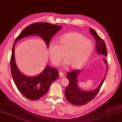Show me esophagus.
I'll use <instances>...</instances> for the list:
<instances>
[{
	"instance_id": "obj_1",
	"label": "esophagus",
	"mask_w": 122,
	"mask_h": 122,
	"mask_svg": "<svg viewBox=\"0 0 122 122\" xmlns=\"http://www.w3.org/2000/svg\"><path fill=\"white\" fill-rule=\"evenodd\" d=\"M59 76H60V77H64V73L62 72H59Z\"/></svg>"
}]
</instances>
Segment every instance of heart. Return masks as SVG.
<instances>
[{
    "mask_svg": "<svg viewBox=\"0 0 122 122\" xmlns=\"http://www.w3.org/2000/svg\"><path fill=\"white\" fill-rule=\"evenodd\" d=\"M93 44L91 40L82 34L72 32L64 34L57 39V44L51 42L48 50L50 61L54 65H58L64 57L63 65L72 69L81 67L92 53Z\"/></svg>",
    "mask_w": 122,
    "mask_h": 122,
    "instance_id": "heart-1",
    "label": "heart"
}]
</instances>
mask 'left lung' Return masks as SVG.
Returning a JSON list of instances; mask_svg holds the SVG:
<instances>
[{
    "instance_id": "1",
    "label": "left lung",
    "mask_w": 122,
    "mask_h": 122,
    "mask_svg": "<svg viewBox=\"0 0 122 122\" xmlns=\"http://www.w3.org/2000/svg\"><path fill=\"white\" fill-rule=\"evenodd\" d=\"M89 30L96 41V52H97L98 54L107 56V48L104 41L98 35L97 33L96 32L95 30L90 28ZM102 60L106 65L107 70V61L105 58H102ZM82 70H76L67 73V75L66 77L69 80V84L65 89V96L66 99L74 105L80 106L85 105L86 103L90 102L96 97L104 83L107 71H106V73L104 77L103 78L102 81L101 82L97 88L92 91H84L79 88L77 83V76Z\"/></svg>"
}]
</instances>
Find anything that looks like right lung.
<instances>
[{
    "label": "right lung",
    "mask_w": 122,
    "mask_h": 122,
    "mask_svg": "<svg viewBox=\"0 0 122 122\" xmlns=\"http://www.w3.org/2000/svg\"><path fill=\"white\" fill-rule=\"evenodd\" d=\"M61 29V26L48 23H35L25 27L14 43L10 59L11 75L18 90L29 100H37L43 97L49 90L52 83L58 77L59 73L57 69L47 65L42 72L34 76L23 74L18 68L15 60L16 43L27 36H37L45 41L48 48L50 40Z\"/></svg>",
    "instance_id": "obj_1"
}]
</instances>
